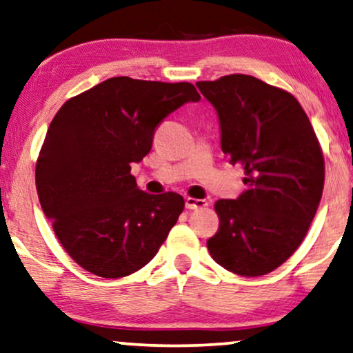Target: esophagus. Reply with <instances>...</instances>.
<instances>
[{
    "instance_id": "1",
    "label": "esophagus",
    "mask_w": 353,
    "mask_h": 353,
    "mask_svg": "<svg viewBox=\"0 0 353 353\" xmlns=\"http://www.w3.org/2000/svg\"><path fill=\"white\" fill-rule=\"evenodd\" d=\"M185 204H186V209L194 210V209L205 208V205H208V201H205V199H196V198H186Z\"/></svg>"
}]
</instances>
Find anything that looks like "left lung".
Wrapping results in <instances>:
<instances>
[{
	"label": "left lung",
	"mask_w": 353,
	"mask_h": 353,
	"mask_svg": "<svg viewBox=\"0 0 353 353\" xmlns=\"http://www.w3.org/2000/svg\"><path fill=\"white\" fill-rule=\"evenodd\" d=\"M217 110L222 150L243 167L245 191L219 199L212 259L243 277L272 272L306 236L323 196L324 155L294 95L248 74L199 81Z\"/></svg>",
	"instance_id": "1"
}]
</instances>
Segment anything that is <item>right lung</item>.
<instances>
[{
    "label": "right lung",
    "mask_w": 353,
    "mask_h": 353,
    "mask_svg": "<svg viewBox=\"0 0 353 353\" xmlns=\"http://www.w3.org/2000/svg\"><path fill=\"white\" fill-rule=\"evenodd\" d=\"M199 99L190 82L121 76L58 110L37 159L35 186L54 235L82 269L120 279L157 254L185 199L141 191L131 163L149 154L168 113Z\"/></svg>",
    "instance_id": "add662e5"
}]
</instances>
